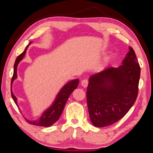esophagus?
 <instances>
[{"label":"esophagus","instance_id":"34e87169","mask_svg":"<svg viewBox=\"0 0 153 153\" xmlns=\"http://www.w3.org/2000/svg\"><path fill=\"white\" fill-rule=\"evenodd\" d=\"M88 82H88V80H87V79H83L81 81V85L83 87H87V85H88Z\"/></svg>","mask_w":153,"mask_h":153}]
</instances>
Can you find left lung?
I'll list each match as a JSON object with an SVG mask.
<instances>
[{"label":"left lung","instance_id":"8db88e82","mask_svg":"<svg viewBox=\"0 0 153 153\" xmlns=\"http://www.w3.org/2000/svg\"><path fill=\"white\" fill-rule=\"evenodd\" d=\"M118 68L110 67L89 77L87 103L92 124L106 127L121 119L136 102L140 67L134 50Z\"/></svg>","mask_w":153,"mask_h":153}]
</instances>
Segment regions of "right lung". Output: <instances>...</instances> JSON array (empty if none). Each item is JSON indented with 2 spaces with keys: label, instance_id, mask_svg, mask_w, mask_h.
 I'll list each match as a JSON object with an SVG mask.
<instances>
[{
  "label": "right lung",
  "instance_id": "add662e5",
  "mask_svg": "<svg viewBox=\"0 0 153 153\" xmlns=\"http://www.w3.org/2000/svg\"><path fill=\"white\" fill-rule=\"evenodd\" d=\"M30 43L31 42H30L29 45ZM29 45L26 46L24 51L17 57L16 62H15L13 75L11 79V85L14 80L17 78V65L19 63V62L24 58L25 54H26L27 48V47L29 46ZM79 79L72 80V81L68 82V83L62 87V89L60 90L58 94L57 95L56 100H55V101L53 102V103L52 104L51 106L42 113V116L40 117L38 120H36V121H28V120L26 119V121L31 125L41 127H49L54 124L57 120H59L62 112H63L65 104H66L70 95L72 93V91H73L75 89H76V87L79 85ZM11 92L12 98H13L15 103H16L17 106V97L14 96L13 91H12L11 87Z\"/></svg>",
  "mask_w": 153,
  "mask_h": 153
}]
</instances>
